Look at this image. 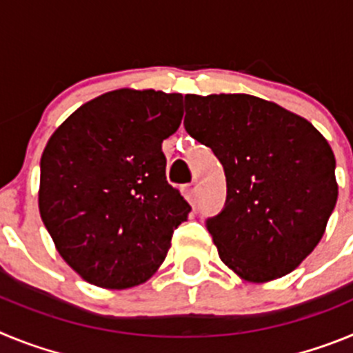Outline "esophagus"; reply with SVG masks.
Here are the masks:
<instances>
[{
    "label": "esophagus",
    "mask_w": 353,
    "mask_h": 353,
    "mask_svg": "<svg viewBox=\"0 0 353 353\" xmlns=\"http://www.w3.org/2000/svg\"><path fill=\"white\" fill-rule=\"evenodd\" d=\"M183 194H185V198L191 201V203H194L196 201V196H198V182H191V183H185L183 185Z\"/></svg>",
    "instance_id": "esophagus-1"
}]
</instances>
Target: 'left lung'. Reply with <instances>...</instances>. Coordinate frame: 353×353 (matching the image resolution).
I'll use <instances>...</instances> for the list:
<instances>
[{"mask_svg":"<svg viewBox=\"0 0 353 353\" xmlns=\"http://www.w3.org/2000/svg\"><path fill=\"white\" fill-rule=\"evenodd\" d=\"M183 127L226 174L223 210L205 226L248 281L286 276L320 242L336 207V159L310 121L244 93L185 95Z\"/></svg>","mask_w":353,"mask_h":353,"instance_id":"obj_1","label":"left lung"}]
</instances>
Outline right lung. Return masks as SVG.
<instances>
[{"label": "right lung", "instance_id": "right-lung-1", "mask_svg": "<svg viewBox=\"0 0 353 353\" xmlns=\"http://www.w3.org/2000/svg\"><path fill=\"white\" fill-rule=\"evenodd\" d=\"M183 97L117 90L81 105L40 161L39 208L65 261L102 288L146 281L164 261L191 205L166 180L162 141Z\"/></svg>", "mask_w": 353, "mask_h": 353}]
</instances>
